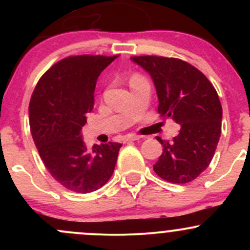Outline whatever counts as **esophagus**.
I'll use <instances>...</instances> for the list:
<instances>
[{
    "mask_svg": "<svg viewBox=\"0 0 250 250\" xmlns=\"http://www.w3.org/2000/svg\"><path fill=\"white\" fill-rule=\"evenodd\" d=\"M139 139H140L139 135H132V134L125 135V137L123 138V140L125 141H134V140H139Z\"/></svg>",
    "mask_w": 250,
    "mask_h": 250,
    "instance_id": "obj_1",
    "label": "esophagus"
}]
</instances>
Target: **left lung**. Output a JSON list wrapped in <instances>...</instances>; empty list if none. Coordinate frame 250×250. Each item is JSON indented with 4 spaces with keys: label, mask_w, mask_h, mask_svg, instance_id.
I'll return each instance as SVG.
<instances>
[{
    "label": "left lung",
    "mask_w": 250,
    "mask_h": 250,
    "mask_svg": "<svg viewBox=\"0 0 250 250\" xmlns=\"http://www.w3.org/2000/svg\"><path fill=\"white\" fill-rule=\"evenodd\" d=\"M130 59L152 78L161 117L180 125V132L170 143L157 137L163 152L153 170L173 184L195 180L208 168L221 134L223 107L215 88L184 60L156 55Z\"/></svg>",
    "instance_id": "1"
}]
</instances>
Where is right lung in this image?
I'll return each instance as SVG.
<instances>
[{
	"label": "right lung",
	"instance_id": "1",
	"mask_svg": "<svg viewBox=\"0 0 250 250\" xmlns=\"http://www.w3.org/2000/svg\"><path fill=\"white\" fill-rule=\"evenodd\" d=\"M118 55H72L40 78L29 105L30 129L50 175L67 190L88 193L109 181L122 144L88 147L82 128L94 105L97 80Z\"/></svg>",
	"mask_w": 250,
	"mask_h": 250
}]
</instances>
